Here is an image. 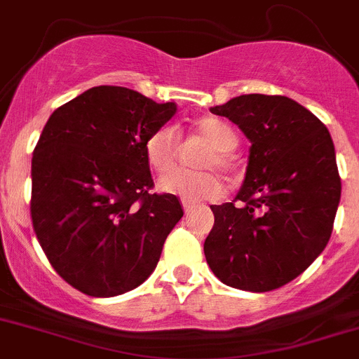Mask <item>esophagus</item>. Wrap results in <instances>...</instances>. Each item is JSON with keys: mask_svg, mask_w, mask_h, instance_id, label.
Instances as JSON below:
<instances>
[{"mask_svg": "<svg viewBox=\"0 0 359 359\" xmlns=\"http://www.w3.org/2000/svg\"><path fill=\"white\" fill-rule=\"evenodd\" d=\"M182 204H183V210H185V213H190V211L196 210V204L190 203V201L183 199V201H182Z\"/></svg>", "mask_w": 359, "mask_h": 359, "instance_id": "obj_1", "label": "esophagus"}]
</instances>
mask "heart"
Listing matches in <instances>:
<instances>
[{
  "instance_id": "obj_1",
  "label": "heart",
  "mask_w": 359,
  "mask_h": 359,
  "mask_svg": "<svg viewBox=\"0 0 359 359\" xmlns=\"http://www.w3.org/2000/svg\"><path fill=\"white\" fill-rule=\"evenodd\" d=\"M192 132L210 142V149L201 153L197 165L231 169V149L236 148L238 135L233 126L213 116H203L192 123ZM180 149V137L172 126H158L144 142V155L148 165L156 174L169 172L174 167ZM158 189L167 194H176L189 201L215 199L222 194V180L215 170H174L158 182Z\"/></svg>"
}]
</instances>
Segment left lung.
<instances>
[{"label":"left lung","instance_id":"8db88e82","mask_svg":"<svg viewBox=\"0 0 359 359\" xmlns=\"http://www.w3.org/2000/svg\"><path fill=\"white\" fill-rule=\"evenodd\" d=\"M210 111L240 126L252 146L236 199L211 206L204 255L225 285L273 291L330 241L342 190L335 146L326 125L287 97L241 95Z\"/></svg>","mask_w":359,"mask_h":359}]
</instances>
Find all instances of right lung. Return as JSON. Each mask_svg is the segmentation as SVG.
I'll return each mask as SVG.
<instances>
[{
    "instance_id": "add662e5",
    "label": "right lung",
    "mask_w": 359,
    "mask_h": 359,
    "mask_svg": "<svg viewBox=\"0 0 359 359\" xmlns=\"http://www.w3.org/2000/svg\"><path fill=\"white\" fill-rule=\"evenodd\" d=\"M176 104L97 86L57 107L32 160V220L57 275L95 298L141 285L183 217L172 194H149L144 142Z\"/></svg>"
}]
</instances>
